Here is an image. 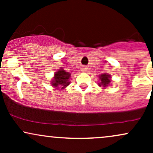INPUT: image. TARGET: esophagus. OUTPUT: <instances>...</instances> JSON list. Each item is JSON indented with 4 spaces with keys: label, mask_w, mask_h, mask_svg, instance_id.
Returning a JSON list of instances; mask_svg holds the SVG:
<instances>
[{
    "label": "esophagus",
    "mask_w": 153,
    "mask_h": 153,
    "mask_svg": "<svg viewBox=\"0 0 153 153\" xmlns=\"http://www.w3.org/2000/svg\"><path fill=\"white\" fill-rule=\"evenodd\" d=\"M87 68H82V70H83V71H85V70H86Z\"/></svg>",
    "instance_id": "34e87169"
}]
</instances>
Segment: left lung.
<instances>
[{
    "label": "left lung",
    "instance_id": "8db88e82",
    "mask_svg": "<svg viewBox=\"0 0 153 153\" xmlns=\"http://www.w3.org/2000/svg\"><path fill=\"white\" fill-rule=\"evenodd\" d=\"M99 78H100V80H101V83H99L100 86H101V85H102L103 87H106L110 83V82H111L110 75L108 74H106V73L100 75Z\"/></svg>",
    "mask_w": 153,
    "mask_h": 153
}]
</instances>
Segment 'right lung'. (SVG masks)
I'll use <instances>...</instances> for the list:
<instances>
[{
    "mask_svg": "<svg viewBox=\"0 0 153 153\" xmlns=\"http://www.w3.org/2000/svg\"><path fill=\"white\" fill-rule=\"evenodd\" d=\"M70 77L71 74L61 68L54 74V79L52 81V85L54 88L61 87V88L63 89L68 86L71 82L68 80Z\"/></svg>",
    "mask_w": 153,
    "mask_h": 153,
    "instance_id": "add662e5",
    "label": "right lung"
}]
</instances>
